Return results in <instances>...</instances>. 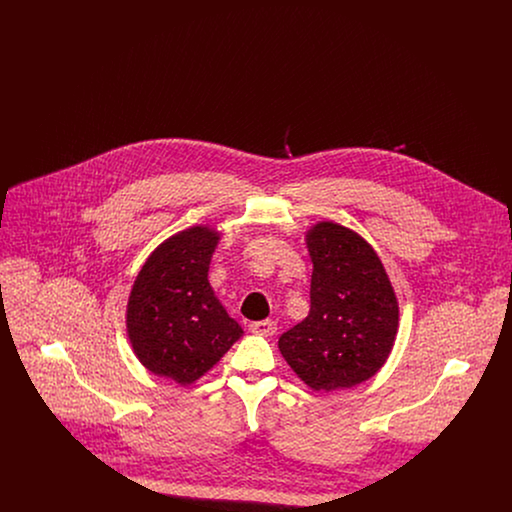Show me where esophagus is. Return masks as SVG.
Masks as SVG:
<instances>
[{"instance_id": "34e87169", "label": "esophagus", "mask_w": 512, "mask_h": 512, "mask_svg": "<svg viewBox=\"0 0 512 512\" xmlns=\"http://www.w3.org/2000/svg\"><path fill=\"white\" fill-rule=\"evenodd\" d=\"M249 332L257 334V336H272L276 332V322L270 320V318L259 320V322H251Z\"/></svg>"}]
</instances>
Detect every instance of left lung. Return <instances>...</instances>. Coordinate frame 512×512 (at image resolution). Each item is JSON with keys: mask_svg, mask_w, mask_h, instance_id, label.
<instances>
[{"mask_svg": "<svg viewBox=\"0 0 512 512\" xmlns=\"http://www.w3.org/2000/svg\"><path fill=\"white\" fill-rule=\"evenodd\" d=\"M311 311L278 340L282 357L315 391L353 388L390 355L399 307L376 251L336 222L307 234Z\"/></svg>", "mask_w": 512, "mask_h": 512, "instance_id": "obj_1", "label": "left lung"}]
</instances>
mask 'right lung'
Wrapping results in <instances>:
<instances>
[{
    "mask_svg": "<svg viewBox=\"0 0 512 512\" xmlns=\"http://www.w3.org/2000/svg\"><path fill=\"white\" fill-rule=\"evenodd\" d=\"M219 232L182 230L159 245L140 270L126 307V330L140 363L186 386L217 365L240 340L207 280Z\"/></svg>",
    "mask_w": 512,
    "mask_h": 512,
    "instance_id": "1",
    "label": "right lung"
}]
</instances>
